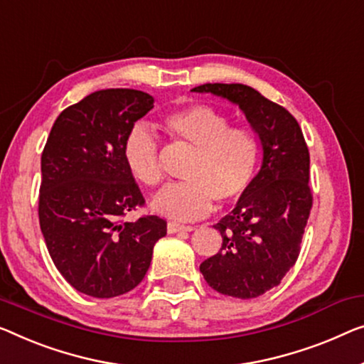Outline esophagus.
Returning a JSON list of instances; mask_svg holds the SVG:
<instances>
[{
    "instance_id": "34e87169",
    "label": "esophagus",
    "mask_w": 364,
    "mask_h": 364,
    "mask_svg": "<svg viewBox=\"0 0 364 364\" xmlns=\"http://www.w3.org/2000/svg\"><path fill=\"white\" fill-rule=\"evenodd\" d=\"M166 230H168V234H178V232H193V227L176 224V222H168Z\"/></svg>"
}]
</instances>
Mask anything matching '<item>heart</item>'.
<instances>
[{"label": "heart", "mask_w": 364, "mask_h": 364, "mask_svg": "<svg viewBox=\"0 0 364 364\" xmlns=\"http://www.w3.org/2000/svg\"><path fill=\"white\" fill-rule=\"evenodd\" d=\"M173 139L191 145L193 159L184 170L186 181L168 184L151 199L156 214L175 220H196L217 205L237 203L255 180L259 144L252 130L230 127L229 117L208 105H193L165 117ZM124 164L135 181L156 186L164 178L159 139L149 124L130 129L122 147Z\"/></svg>", "instance_id": "obj_1"}]
</instances>
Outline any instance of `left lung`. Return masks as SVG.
I'll use <instances>...</instances> for the list:
<instances>
[{"instance_id": "obj_1", "label": "left lung", "mask_w": 364, "mask_h": 364, "mask_svg": "<svg viewBox=\"0 0 364 364\" xmlns=\"http://www.w3.org/2000/svg\"><path fill=\"white\" fill-rule=\"evenodd\" d=\"M191 91L237 105L262 145V166L250 189L214 225L222 248L199 267L217 292L253 299L278 286L299 257L312 208L306 140L289 111L250 86L208 83Z\"/></svg>"}]
</instances>
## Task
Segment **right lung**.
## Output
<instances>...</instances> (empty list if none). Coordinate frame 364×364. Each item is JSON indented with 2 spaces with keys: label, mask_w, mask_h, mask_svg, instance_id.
Listing matches in <instances>:
<instances>
[{
  "label": "right lung",
  "mask_w": 364,
  "mask_h": 364,
  "mask_svg": "<svg viewBox=\"0 0 364 364\" xmlns=\"http://www.w3.org/2000/svg\"><path fill=\"white\" fill-rule=\"evenodd\" d=\"M154 102L137 90L95 91L60 112L43 147V240L63 278L86 296L109 299L134 289L166 235V222L156 215L121 220L145 203L122 147Z\"/></svg>",
  "instance_id": "add662e5"
}]
</instances>
